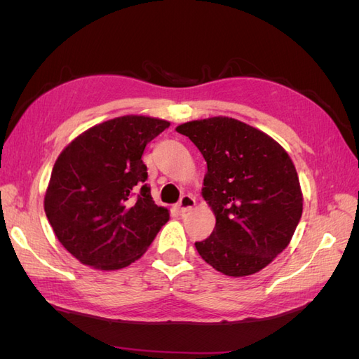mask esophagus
<instances>
[{
  "instance_id": "34e87169",
  "label": "esophagus",
  "mask_w": 359,
  "mask_h": 359,
  "mask_svg": "<svg viewBox=\"0 0 359 359\" xmlns=\"http://www.w3.org/2000/svg\"><path fill=\"white\" fill-rule=\"evenodd\" d=\"M194 205H196V201H194V198L190 196V194H184V196H181V199L177 205V208H178L180 212H187L189 210L193 208Z\"/></svg>"
}]
</instances>
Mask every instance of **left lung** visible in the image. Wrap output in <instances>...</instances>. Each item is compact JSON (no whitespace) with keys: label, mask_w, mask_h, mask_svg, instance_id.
<instances>
[{"label":"left lung","mask_w":359,"mask_h":359,"mask_svg":"<svg viewBox=\"0 0 359 359\" xmlns=\"http://www.w3.org/2000/svg\"><path fill=\"white\" fill-rule=\"evenodd\" d=\"M203 156L202 194L215 227L194 243L206 264L232 277L255 274L292 240L302 214L295 166L274 139L238 119L214 116L177 127Z\"/></svg>","instance_id":"8db88e82"}]
</instances>
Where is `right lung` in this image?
Masks as SVG:
<instances>
[{
	"label": "right lung",
	"mask_w": 359,
	"mask_h": 359,
	"mask_svg": "<svg viewBox=\"0 0 359 359\" xmlns=\"http://www.w3.org/2000/svg\"><path fill=\"white\" fill-rule=\"evenodd\" d=\"M163 119L127 115L94 126L52 169L45 212L58 241L83 265L119 269L145 253L169 211L157 206L142 161Z\"/></svg>",
	"instance_id": "obj_1"
}]
</instances>
